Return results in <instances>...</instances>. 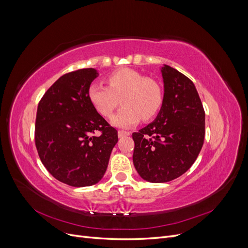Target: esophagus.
Returning a JSON list of instances; mask_svg holds the SVG:
<instances>
[{
    "label": "esophagus",
    "mask_w": 248,
    "mask_h": 248,
    "mask_svg": "<svg viewBox=\"0 0 248 248\" xmlns=\"http://www.w3.org/2000/svg\"><path fill=\"white\" fill-rule=\"evenodd\" d=\"M130 132L128 131H124V130H119L118 131V136L119 138H123V137H126V136H129Z\"/></svg>",
    "instance_id": "1"
}]
</instances>
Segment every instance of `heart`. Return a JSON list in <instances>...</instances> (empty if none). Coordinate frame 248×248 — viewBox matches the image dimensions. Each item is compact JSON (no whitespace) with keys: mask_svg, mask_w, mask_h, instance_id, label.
<instances>
[{"mask_svg":"<svg viewBox=\"0 0 248 248\" xmlns=\"http://www.w3.org/2000/svg\"><path fill=\"white\" fill-rule=\"evenodd\" d=\"M108 86L90 85L88 98L94 108L104 118L111 117L119 107L123 108L112 118V124L128 128L142 119L149 121L160 110L163 103V91L155 79L129 68H122L108 74Z\"/></svg>","mask_w":248,"mask_h":248,"instance_id":"heart-1","label":"heart"}]
</instances>
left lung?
Wrapping results in <instances>:
<instances>
[{
  "label": "left lung",
  "mask_w": 248,
  "mask_h": 248,
  "mask_svg": "<svg viewBox=\"0 0 248 248\" xmlns=\"http://www.w3.org/2000/svg\"><path fill=\"white\" fill-rule=\"evenodd\" d=\"M161 72L164 95L159 114L132 133L134 168L152 183L171 181L188 170L205 138V110L193 82L168 65Z\"/></svg>",
  "instance_id": "1"
}]
</instances>
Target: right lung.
<instances>
[{"instance_id": "obj_1", "label": "right lung", "mask_w": 248, "mask_h": 248, "mask_svg": "<svg viewBox=\"0 0 248 248\" xmlns=\"http://www.w3.org/2000/svg\"><path fill=\"white\" fill-rule=\"evenodd\" d=\"M97 76L94 68L64 74L37 108L35 145L40 160L52 177L73 187L100 181L118 141V131L88 98V88ZM97 131L101 134L94 136Z\"/></svg>"}]
</instances>
